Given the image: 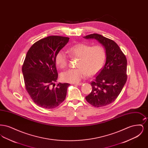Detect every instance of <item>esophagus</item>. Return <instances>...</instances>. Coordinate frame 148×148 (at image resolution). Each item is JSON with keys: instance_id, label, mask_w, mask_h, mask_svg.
<instances>
[{"instance_id": "1", "label": "esophagus", "mask_w": 148, "mask_h": 148, "mask_svg": "<svg viewBox=\"0 0 148 148\" xmlns=\"http://www.w3.org/2000/svg\"><path fill=\"white\" fill-rule=\"evenodd\" d=\"M83 84V83H74L73 84L77 85H82Z\"/></svg>"}]
</instances>
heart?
I'll list each match as a JSON object with an SVG mask.
<instances>
[{"instance_id": "1", "label": "heart", "mask_w": 148, "mask_h": 148, "mask_svg": "<svg viewBox=\"0 0 148 148\" xmlns=\"http://www.w3.org/2000/svg\"><path fill=\"white\" fill-rule=\"evenodd\" d=\"M71 56L77 58V68L70 69L62 74L63 81L67 83L79 82L87 75L93 76L101 69L106 62V50L101 45L90 44L79 42L74 44L68 49ZM56 63L61 68H65L68 63L66 54L62 50L56 54Z\"/></svg>"}]
</instances>
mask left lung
<instances>
[{
    "label": "left lung",
    "instance_id": "obj_1",
    "mask_svg": "<svg viewBox=\"0 0 148 148\" xmlns=\"http://www.w3.org/2000/svg\"><path fill=\"white\" fill-rule=\"evenodd\" d=\"M84 38L98 40L106 50L105 65L90 83L92 91L85 99L94 107L109 105L117 98L127 82V58L112 39L95 33Z\"/></svg>",
    "mask_w": 148,
    "mask_h": 148
}]
</instances>
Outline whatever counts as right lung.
Segmentation results:
<instances>
[{"mask_svg":"<svg viewBox=\"0 0 148 148\" xmlns=\"http://www.w3.org/2000/svg\"><path fill=\"white\" fill-rule=\"evenodd\" d=\"M69 38L53 35L35 42L29 49L22 66L25 89L37 106L53 109L65 100L69 83H59L55 58ZM53 85V88L51 85Z\"/></svg>","mask_w":148,"mask_h":148,"instance_id":"add662e5","label":"right lung"}]
</instances>
